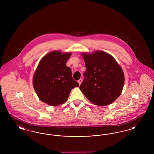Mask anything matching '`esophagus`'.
Segmentation results:
<instances>
[{
  "label": "esophagus",
  "mask_w": 154,
  "mask_h": 154,
  "mask_svg": "<svg viewBox=\"0 0 154 154\" xmlns=\"http://www.w3.org/2000/svg\"><path fill=\"white\" fill-rule=\"evenodd\" d=\"M78 82H79V85H80L81 84V82H82V80H81V79H80L78 81Z\"/></svg>",
  "instance_id": "esophagus-1"
}]
</instances>
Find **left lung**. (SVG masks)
I'll return each instance as SVG.
<instances>
[{
  "mask_svg": "<svg viewBox=\"0 0 154 154\" xmlns=\"http://www.w3.org/2000/svg\"><path fill=\"white\" fill-rule=\"evenodd\" d=\"M87 70L80 89L93 104L104 106L114 102L124 85V74L116 59L109 54L96 51L82 53Z\"/></svg>",
  "mask_w": 154,
  "mask_h": 154,
  "instance_id": "left-lung-1",
  "label": "left lung"
}]
</instances>
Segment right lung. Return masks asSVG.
I'll return each mask as SVG.
<instances>
[{
  "mask_svg": "<svg viewBox=\"0 0 154 154\" xmlns=\"http://www.w3.org/2000/svg\"><path fill=\"white\" fill-rule=\"evenodd\" d=\"M71 53L51 52L40 61L33 78L34 89L39 99L55 106L66 102L72 89L79 84L74 80L72 70L66 66Z\"/></svg>",
  "mask_w": 154,
  "mask_h": 154,
  "instance_id": "obj_1",
  "label": "right lung"
}]
</instances>
